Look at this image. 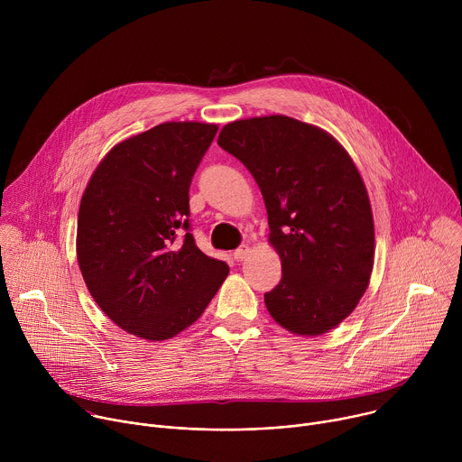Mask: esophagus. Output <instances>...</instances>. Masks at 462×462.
I'll return each mask as SVG.
<instances>
[{"instance_id": "esophagus-1", "label": "esophagus", "mask_w": 462, "mask_h": 462, "mask_svg": "<svg viewBox=\"0 0 462 462\" xmlns=\"http://www.w3.org/2000/svg\"><path fill=\"white\" fill-rule=\"evenodd\" d=\"M248 252H250V248H248L246 245H241L239 248H236V250H234V254H232V255H234V259H236V261H243V259L248 255Z\"/></svg>"}]
</instances>
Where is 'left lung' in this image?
<instances>
[{"instance_id": "left-lung-1", "label": "left lung", "mask_w": 462, "mask_h": 462, "mask_svg": "<svg viewBox=\"0 0 462 462\" xmlns=\"http://www.w3.org/2000/svg\"><path fill=\"white\" fill-rule=\"evenodd\" d=\"M217 144L255 179L269 216L282 280L265 292L271 316L316 337L364 296L374 254L367 189L347 152L323 129L283 115L236 120Z\"/></svg>"}]
</instances>
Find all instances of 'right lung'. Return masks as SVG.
I'll return each instance as SVG.
<instances>
[{
  "mask_svg": "<svg viewBox=\"0 0 462 462\" xmlns=\"http://www.w3.org/2000/svg\"><path fill=\"white\" fill-rule=\"evenodd\" d=\"M216 124L164 122L116 144L80 203L77 254L84 282L125 333L161 342L199 318L225 278V261L189 234V184Z\"/></svg>",
  "mask_w": 462,
  "mask_h": 462,
  "instance_id": "right-lung-1",
  "label": "right lung"
}]
</instances>
